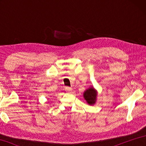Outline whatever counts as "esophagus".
I'll return each instance as SVG.
<instances>
[{
  "instance_id": "34e87169",
  "label": "esophagus",
  "mask_w": 146,
  "mask_h": 146,
  "mask_svg": "<svg viewBox=\"0 0 146 146\" xmlns=\"http://www.w3.org/2000/svg\"><path fill=\"white\" fill-rule=\"evenodd\" d=\"M66 91H68V92H71V91H72V88H70V87H66Z\"/></svg>"
}]
</instances>
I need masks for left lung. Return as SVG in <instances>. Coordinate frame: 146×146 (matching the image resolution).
Instances as JSON below:
<instances>
[{
	"mask_svg": "<svg viewBox=\"0 0 146 146\" xmlns=\"http://www.w3.org/2000/svg\"><path fill=\"white\" fill-rule=\"evenodd\" d=\"M83 97L89 105L93 106L97 101V91L93 88V86H91L84 92Z\"/></svg>",
	"mask_w": 146,
	"mask_h": 146,
	"instance_id": "left-lung-1",
	"label": "left lung"
}]
</instances>
